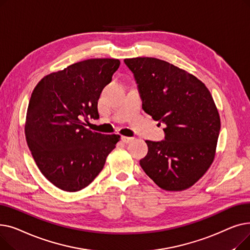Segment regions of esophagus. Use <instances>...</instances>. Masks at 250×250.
<instances>
[{
	"mask_svg": "<svg viewBox=\"0 0 250 250\" xmlns=\"http://www.w3.org/2000/svg\"><path fill=\"white\" fill-rule=\"evenodd\" d=\"M133 140H134V138H130V137H125V136L122 137V141H123L124 143H125V144L130 143Z\"/></svg>",
	"mask_w": 250,
	"mask_h": 250,
	"instance_id": "obj_1",
	"label": "esophagus"
}]
</instances>
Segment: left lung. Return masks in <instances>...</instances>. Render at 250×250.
<instances>
[{"label": "left lung", "mask_w": 250, "mask_h": 250, "mask_svg": "<svg viewBox=\"0 0 250 250\" xmlns=\"http://www.w3.org/2000/svg\"><path fill=\"white\" fill-rule=\"evenodd\" d=\"M125 63L134 74L144 111L165 125V140L146 141L141 167L162 189L192 187L215 158L221 122L211 93L198 78L165 61L134 58Z\"/></svg>", "instance_id": "left-lung-1"}]
</instances>
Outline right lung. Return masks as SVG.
I'll return each instance as SVG.
<instances>
[{
    "mask_svg": "<svg viewBox=\"0 0 250 250\" xmlns=\"http://www.w3.org/2000/svg\"><path fill=\"white\" fill-rule=\"evenodd\" d=\"M115 59H90L43 77L28 104L25 137L43 176L64 191L88 187L104 167L120 135L85 127L98 118V99L120 67Z\"/></svg>",
    "mask_w": 250,
    "mask_h": 250,
    "instance_id": "add662e5",
    "label": "right lung"
}]
</instances>
